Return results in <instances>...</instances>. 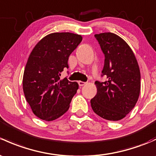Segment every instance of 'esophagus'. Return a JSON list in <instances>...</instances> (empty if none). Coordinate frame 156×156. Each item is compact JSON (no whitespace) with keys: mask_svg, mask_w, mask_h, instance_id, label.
Here are the masks:
<instances>
[{"mask_svg":"<svg viewBox=\"0 0 156 156\" xmlns=\"http://www.w3.org/2000/svg\"><path fill=\"white\" fill-rule=\"evenodd\" d=\"M86 83H87L86 82H83V81H78V84H79L80 87H82V86H83V85L86 84Z\"/></svg>","mask_w":156,"mask_h":156,"instance_id":"obj_1","label":"esophagus"}]
</instances>
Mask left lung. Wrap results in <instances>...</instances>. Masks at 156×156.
Returning <instances> with one entry per match:
<instances>
[{"instance_id":"left-lung-1","label":"left lung","mask_w":156,"mask_h":156,"mask_svg":"<svg viewBox=\"0 0 156 156\" xmlns=\"http://www.w3.org/2000/svg\"><path fill=\"white\" fill-rule=\"evenodd\" d=\"M105 55L101 76L96 81L97 93L90 100L93 111L108 120L117 121L133 109L140 90V73L136 57L127 43L113 33L96 34Z\"/></svg>"}]
</instances>
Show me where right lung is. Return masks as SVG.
<instances>
[{
	"instance_id": "obj_1",
	"label": "right lung",
	"mask_w": 156,
	"mask_h": 156,
	"mask_svg": "<svg viewBox=\"0 0 156 156\" xmlns=\"http://www.w3.org/2000/svg\"><path fill=\"white\" fill-rule=\"evenodd\" d=\"M81 41L78 34L53 33L41 39L31 51L24 69L23 90L37 117L55 120L69 108L78 84L60 76L69 68V57Z\"/></svg>"
}]
</instances>
